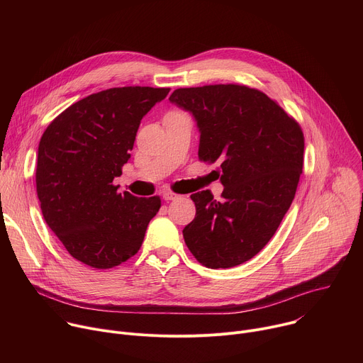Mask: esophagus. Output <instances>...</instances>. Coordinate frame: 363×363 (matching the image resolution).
I'll return each mask as SVG.
<instances>
[{
	"mask_svg": "<svg viewBox=\"0 0 363 363\" xmlns=\"http://www.w3.org/2000/svg\"><path fill=\"white\" fill-rule=\"evenodd\" d=\"M162 198H164L165 201H174V199L178 198V195L174 194V192H171V191H164V192H162Z\"/></svg>",
	"mask_w": 363,
	"mask_h": 363,
	"instance_id": "obj_1",
	"label": "esophagus"
}]
</instances>
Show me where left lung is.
<instances>
[{"instance_id": "1", "label": "left lung", "mask_w": 363, "mask_h": 363, "mask_svg": "<svg viewBox=\"0 0 363 363\" xmlns=\"http://www.w3.org/2000/svg\"><path fill=\"white\" fill-rule=\"evenodd\" d=\"M171 103L189 112L199 130L198 157L221 162L223 199L191 195L195 218L184 240L205 267L230 269L260 252L293 202L303 169L298 123L267 94L238 84L177 89Z\"/></svg>"}]
</instances>
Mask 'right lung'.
<instances>
[{
    "label": "right lung",
    "instance_id": "add662e5",
    "mask_svg": "<svg viewBox=\"0 0 363 363\" xmlns=\"http://www.w3.org/2000/svg\"><path fill=\"white\" fill-rule=\"evenodd\" d=\"M169 89L113 87L67 108L41 136L35 184L43 217L69 254L93 269L135 255L160 196L118 192L142 118Z\"/></svg>",
    "mask_w": 363,
    "mask_h": 363
}]
</instances>
